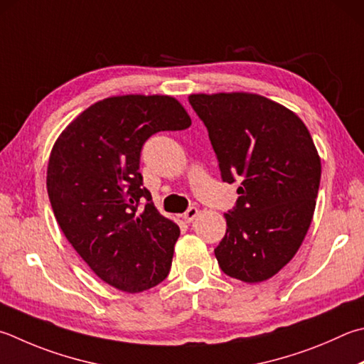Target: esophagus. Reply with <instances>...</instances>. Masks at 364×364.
Segmentation results:
<instances>
[{"label": "esophagus", "mask_w": 364, "mask_h": 364, "mask_svg": "<svg viewBox=\"0 0 364 364\" xmlns=\"http://www.w3.org/2000/svg\"><path fill=\"white\" fill-rule=\"evenodd\" d=\"M197 215H199V208H196V207H189V208L186 210V213L183 215V220L186 221V223H191V221H194V220H196Z\"/></svg>", "instance_id": "obj_1"}]
</instances>
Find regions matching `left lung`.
<instances>
[{
  "instance_id": "left-lung-1",
  "label": "left lung",
  "mask_w": 364,
  "mask_h": 364,
  "mask_svg": "<svg viewBox=\"0 0 364 364\" xmlns=\"http://www.w3.org/2000/svg\"><path fill=\"white\" fill-rule=\"evenodd\" d=\"M189 103L208 130L223 181H240L218 264L237 280H267L293 259L312 223L318 151L296 113L262 95L193 94Z\"/></svg>"
}]
</instances>
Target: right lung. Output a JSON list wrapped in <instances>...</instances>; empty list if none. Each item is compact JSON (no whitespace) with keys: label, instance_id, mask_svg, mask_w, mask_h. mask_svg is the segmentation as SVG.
<instances>
[{"label":"right lung","instance_id":"1","mask_svg":"<svg viewBox=\"0 0 364 364\" xmlns=\"http://www.w3.org/2000/svg\"><path fill=\"white\" fill-rule=\"evenodd\" d=\"M189 125L173 97H108L71 121L50 151L48 194L58 226L94 274L121 291H144L168 275L180 228L143 188L140 153L151 135Z\"/></svg>","mask_w":364,"mask_h":364}]
</instances>
